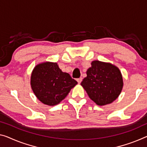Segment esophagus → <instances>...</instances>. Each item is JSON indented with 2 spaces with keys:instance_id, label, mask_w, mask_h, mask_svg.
Returning <instances> with one entry per match:
<instances>
[{
  "instance_id": "1",
  "label": "esophagus",
  "mask_w": 147,
  "mask_h": 147,
  "mask_svg": "<svg viewBox=\"0 0 147 147\" xmlns=\"http://www.w3.org/2000/svg\"><path fill=\"white\" fill-rule=\"evenodd\" d=\"M81 81H82V78H78V79H77V81H78V82L79 83H80L81 82Z\"/></svg>"
}]
</instances>
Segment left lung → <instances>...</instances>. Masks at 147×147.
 Returning <instances> with one entry per match:
<instances>
[{"mask_svg": "<svg viewBox=\"0 0 147 147\" xmlns=\"http://www.w3.org/2000/svg\"><path fill=\"white\" fill-rule=\"evenodd\" d=\"M89 98L96 105H108L118 98L122 90V76L118 67L110 63L94 60L81 83Z\"/></svg>", "mask_w": 147, "mask_h": 147, "instance_id": "obj_1", "label": "left lung"}]
</instances>
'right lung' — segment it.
<instances>
[{
    "instance_id": "add662e5",
    "label": "right lung",
    "mask_w": 147,
    "mask_h": 147,
    "mask_svg": "<svg viewBox=\"0 0 147 147\" xmlns=\"http://www.w3.org/2000/svg\"><path fill=\"white\" fill-rule=\"evenodd\" d=\"M78 82L69 74L62 72L56 63L44 62L35 67L31 85L40 102L49 106L59 104Z\"/></svg>"
}]
</instances>
